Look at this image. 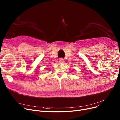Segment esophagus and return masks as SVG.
I'll return each mask as SVG.
<instances>
[{
    "label": "esophagus",
    "instance_id": "esophagus-1",
    "mask_svg": "<svg viewBox=\"0 0 120 120\" xmlns=\"http://www.w3.org/2000/svg\"><path fill=\"white\" fill-rule=\"evenodd\" d=\"M59 62H60V63H63V61H64V59H63V58H60L59 59Z\"/></svg>",
    "mask_w": 120,
    "mask_h": 120
}]
</instances>
